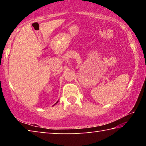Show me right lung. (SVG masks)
Returning <instances> with one entry per match:
<instances>
[{
    "label": "right lung",
    "instance_id": "right-lung-1",
    "mask_svg": "<svg viewBox=\"0 0 146 146\" xmlns=\"http://www.w3.org/2000/svg\"><path fill=\"white\" fill-rule=\"evenodd\" d=\"M57 102H56V103H57Z\"/></svg>",
    "mask_w": 146,
    "mask_h": 146
}]
</instances>
